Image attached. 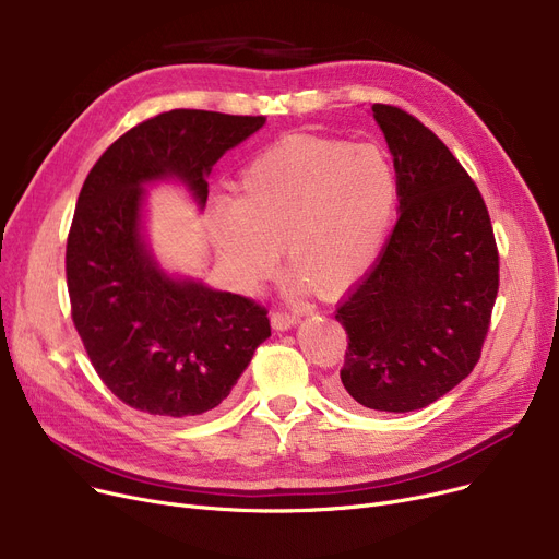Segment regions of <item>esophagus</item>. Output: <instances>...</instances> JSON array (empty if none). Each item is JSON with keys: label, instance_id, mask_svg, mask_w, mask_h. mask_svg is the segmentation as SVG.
Returning <instances> with one entry per match:
<instances>
[{"label": "esophagus", "instance_id": "esophagus-1", "mask_svg": "<svg viewBox=\"0 0 559 559\" xmlns=\"http://www.w3.org/2000/svg\"><path fill=\"white\" fill-rule=\"evenodd\" d=\"M299 314L297 312H287V310H274L272 312V326L276 329V331H287V329H292L295 324H299Z\"/></svg>", "mask_w": 559, "mask_h": 559}]
</instances>
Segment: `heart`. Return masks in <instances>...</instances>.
Segmentation results:
<instances>
[{
	"label": "heart",
	"mask_w": 559,
	"mask_h": 559,
	"mask_svg": "<svg viewBox=\"0 0 559 559\" xmlns=\"http://www.w3.org/2000/svg\"><path fill=\"white\" fill-rule=\"evenodd\" d=\"M396 199V169L378 144L287 138L245 167L240 197L213 203L211 238L245 287L272 276L283 245L299 285L337 292L371 267Z\"/></svg>",
	"instance_id": "1"
}]
</instances>
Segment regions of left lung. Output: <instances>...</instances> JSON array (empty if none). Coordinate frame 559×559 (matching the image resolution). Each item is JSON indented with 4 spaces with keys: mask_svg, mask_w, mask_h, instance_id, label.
I'll return each mask as SVG.
<instances>
[{
    "mask_svg": "<svg viewBox=\"0 0 559 559\" xmlns=\"http://www.w3.org/2000/svg\"><path fill=\"white\" fill-rule=\"evenodd\" d=\"M394 158L399 219L369 274L342 299L348 335L333 394L413 413L474 371L498 295V249L480 190L428 127L371 106Z\"/></svg>",
    "mask_w": 559,
    "mask_h": 559,
    "instance_id": "obj_1",
    "label": "left lung"
}]
</instances>
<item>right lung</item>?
Masks as SVG:
<instances>
[{
	"label": "right lung",
	"mask_w": 559,
	"mask_h": 559,
	"mask_svg": "<svg viewBox=\"0 0 559 559\" xmlns=\"http://www.w3.org/2000/svg\"><path fill=\"white\" fill-rule=\"evenodd\" d=\"M264 120L160 112L117 138L81 188L66 251L72 321L104 385L140 413H209L272 335L260 304L167 276L142 235L146 183L181 181L203 209L205 176Z\"/></svg>",
	"instance_id": "obj_1"
}]
</instances>
